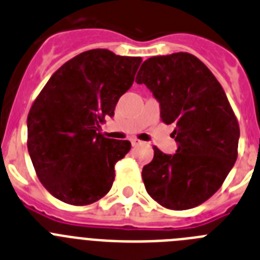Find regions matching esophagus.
<instances>
[{"mask_svg":"<svg viewBox=\"0 0 260 260\" xmlns=\"http://www.w3.org/2000/svg\"><path fill=\"white\" fill-rule=\"evenodd\" d=\"M131 144H132V146L139 145V144H140V140H137V139H132V140H131Z\"/></svg>","mask_w":260,"mask_h":260,"instance_id":"obj_1","label":"esophagus"}]
</instances>
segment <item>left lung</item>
<instances>
[{
    "instance_id": "8db88e82",
    "label": "left lung",
    "mask_w": 260,
    "mask_h": 260,
    "mask_svg": "<svg viewBox=\"0 0 260 260\" xmlns=\"http://www.w3.org/2000/svg\"><path fill=\"white\" fill-rule=\"evenodd\" d=\"M159 103L161 119L174 124L177 153L154 146L144 166L146 192L175 211L198 207L224 183L234 166L239 125L224 89L198 57L186 52L154 56L136 76Z\"/></svg>"
}]
</instances>
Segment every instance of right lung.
I'll return each instance as SVG.
<instances>
[{
	"label": "right lung",
	"mask_w": 260,
	"mask_h": 260,
	"mask_svg": "<svg viewBox=\"0 0 260 260\" xmlns=\"http://www.w3.org/2000/svg\"><path fill=\"white\" fill-rule=\"evenodd\" d=\"M141 57L82 52L52 74L27 116V148L42 184L61 202L87 205L111 189L128 140L98 132L132 86Z\"/></svg>",
	"instance_id": "right-lung-1"
}]
</instances>
